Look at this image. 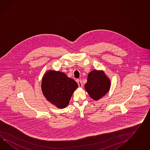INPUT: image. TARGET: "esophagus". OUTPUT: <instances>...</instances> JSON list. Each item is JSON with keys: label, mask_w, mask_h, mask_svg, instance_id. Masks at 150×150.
Masks as SVG:
<instances>
[{"label": "esophagus", "mask_w": 150, "mask_h": 150, "mask_svg": "<svg viewBox=\"0 0 150 150\" xmlns=\"http://www.w3.org/2000/svg\"><path fill=\"white\" fill-rule=\"evenodd\" d=\"M77 83H78V85H79V87H80V88H82V86H83V84H82V81L80 80H77Z\"/></svg>", "instance_id": "esophagus-1"}]
</instances>
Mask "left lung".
Listing matches in <instances>:
<instances>
[{
  "label": "left lung",
  "mask_w": 150,
  "mask_h": 150,
  "mask_svg": "<svg viewBox=\"0 0 150 150\" xmlns=\"http://www.w3.org/2000/svg\"><path fill=\"white\" fill-rule=\"evenodd\" d=\"M84 86L91 98L98 100L109 91L110 81L103 71L93 70L88 74Z\"/></svg>",
  "instance_id": "1"
}]
</instances>
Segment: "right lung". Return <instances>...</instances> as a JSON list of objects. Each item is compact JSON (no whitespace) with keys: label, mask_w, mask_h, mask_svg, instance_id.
Segmentation results:
<instances>
[{"label":"right lung","mask_w":150,"mask_h":150,"mask_svg":"<svg viewBox=\"0 0 150 150\" xmlns=\"http://www.w3.org/2000/svg\"><path fill=\"white\" fill-rule=\"evenodd\" d=\"M78 85L65 74L49 71L44 75L42 90L46 99L59 108L67 107Z\"/></svg>","instance_id":"1"}]
</instances>
